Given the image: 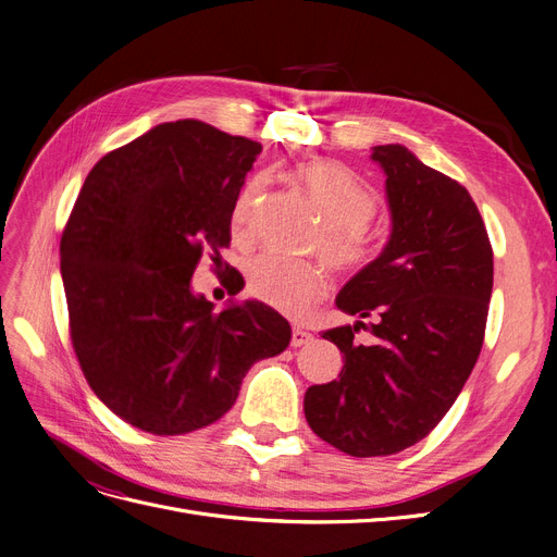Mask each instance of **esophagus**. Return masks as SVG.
Returning <instances> with one entry per match:
<instances>
[{
    "instance_id": "1",
    "label": "esophagus",
    "mask_w": 557,
    "mask_h": 557,
    "mask_svg": "<svg viewBox=\"0 0 557 557\" xmlns=\"http://www.w3.org/2000/svg\"><path fill=\"white\" fill-rule=\"evenodd\" d=\"M311 338H313V336H311L307 330H302V327H294V332H292V346H294V348H300V346L309 344Z\"/></svg>"
}]
</instances>
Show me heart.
<instances>
[{
  "label": "heart",
  "mask_w": 557,
  "mask_h": 557,
  "mask_svg": "<svg viewBox=\"0 0 557 557\" xmlns=\"http://www.w3.org/2000/svg\"><path fill=\"white\" fill-rule=\"evenodd\" d=\"M296 182L323 215L317 248L336 269H355L371 257L367 225L375 213L373 193L348 168L334 161H309L296 168ZM261 177H255L240 190L232 211V227L238 236H255L263 211ZM250 294L284 311L286 317L302 319L325 294V277L317 263L261 255L248 269Z\"/></svg>",
  "instance_id": "b5f03b06"
}]
</instances>
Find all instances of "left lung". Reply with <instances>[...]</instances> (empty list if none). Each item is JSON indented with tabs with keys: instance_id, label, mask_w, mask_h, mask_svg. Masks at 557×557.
Instances as JSON below:
<instances>
[{
	"instance_id": "obj_1",
	"label": "left lung",
	"mask_w": 557,
	"mask_h": 557,
	"mask_svg": "<svg viewBox=\"0 0 557 557\" xmlns=\"http://www.w3.org/2000/svg\"><path fill=\"white\" fill-rule=\"evenodd\" d=\"M392 234L336 296L357 317L323 338L344 352L336 380L305 394L309 428L352 457L394 455L437 425L469 380L485 336L494 252L469 190L405 145H375ZM369 325L364 347L354 334Z\"/></svg>"
}]
</instances>
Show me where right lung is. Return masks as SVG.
I'll list each match as a JSON object with an SVG mask.
<instances>
[{"label":"right lung","instance_id":"right-lung-1","mask_svg":"<svg viewBox=\"0 0 557 557\" xmlns=\"http://www.w3.org/2000/svg\"><path fill=\"white\" fill-rule=\"evenodd\" d=\"M261 145L200 120L161 123L95 163L61 238L79 367L115 417L152 434L219 421L292 325L259 300L213 311L193 294L205 250L221 259ZM240 288L232 296H236Z\"/></svg>","mask_w":557,"mask_h":557}]
</instances>
